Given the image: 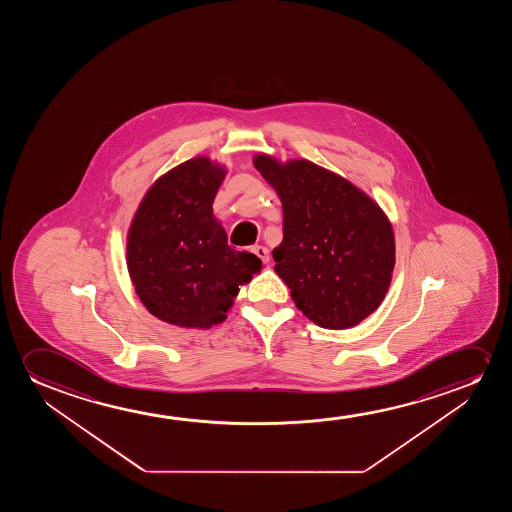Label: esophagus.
Listing matches in <instances>:
<instances>
[{"label":"esophagus","mask_w":512,"mask_h":512,"mask_svg":"<svg viewBox=\"0 0 512 512\" xmlns=\"http://www.w3.org/2000/svg\"><path fill=\"white\" fill-rule=\"evenodd\" d=\"M252 252L255 253V255H257V257H259V259L264 262V264L269 262V250H267L266 246H253Z\"/></svg>","instance_id":"esophagus-1"}]
</instances>
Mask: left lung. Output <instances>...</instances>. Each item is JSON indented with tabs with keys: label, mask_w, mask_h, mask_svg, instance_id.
I'll return each instance as SVG.
<instances>
[{
	"label": "left lung",
	"mask_w": 512,
	"mask_h": 512,
	"mask_svg": "<svg viewBox=\"0 0 512 512\" xmlns=\"http://www.w3.org/2000/svg\"><path fill=\"white\" fill-rule=\"evenodd\" d=\"M253 166L283 206L274 271L323 329H351L385 299L395 266L392 224L364 190L306 159L257 154Z\"/></svg>",
	"instance_id": "left-lung-1"
}]
</instances>
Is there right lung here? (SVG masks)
I'll list each match as a JSON object with an SVG mask.
<instances>
[{
    "mask_svg": "<svg viewBox=\"0 0 512 512\" xmlns=\"http://www.w3.org/2000/svg\"><path fill=\"white\" fill-rule=\"evenodd\" d=\"M227 168L194 157L159 176L127 232V271L143 306L162 322L210 329L224 322L239 285L262 260L227 245L213 201Z\"/></svg>",
    "mask_w": 512,
    "mask_h": 512,
    "instance_id": "add662e5",
    "label": "right lung"
}]
</instances>
